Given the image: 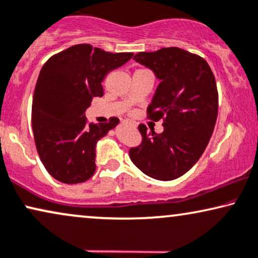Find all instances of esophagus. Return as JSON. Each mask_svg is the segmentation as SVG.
<instances>
[{
	"label": "esophagus",
	"mask_w": 258,
	"mask_h": 258,
	"mask_svg": "<svg viewBox=\"0 0 258 258\" xmlns=\"http://www.w3.org/2000/svg\"><path fill=\"white\" fill-rule=\"evenodd\" d=\"M123 123H126V125H132V123L128 122V121H123Z\"/></svg>",
	"instance_id": "34e87169"
}]
</instances>
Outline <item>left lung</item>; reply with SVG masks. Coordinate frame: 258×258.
I'll list each match as a JSON object with an SVG mask.
<instances>
[{"label": "left lung", "instance_id": "left-lung-1", "mask_svg": "<svg viewBox=\"0 0 258 258\" xmlns=\"http://www.w3.org/2000/svg\"><path fill=\"white\" fill-rule=\"evenodd\" d=\"M133 59L161 81L148 118L163 119L164 131L148 135L146 126L139 125L142 144L130 150V158L150 177L175 180L199 161L213 133L218 115L216 78L204 58L180 47L139 52Z\"/></svg>", "mask_w": 258, "mask_h": 258}]
</instances>
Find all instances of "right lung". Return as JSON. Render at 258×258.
<instances>
[{"label":"right lung","mask_w":258,"mask_h":258,"mask_svg":"<svg viewBox=\"0 0 258 258\" xmlns=\"http://www.w3.org/2000/svg\"><path fill=\"white\" fill-rule=\"evenodd\" d=\"M133 53H110L89 44L74 45L52 56L39 74L32 105L34 142L52 177L75 184L89 180L96 169L97 142L118 125L88 123L86 109L103 95L106 75Z\"/></svg>","instance_id":"obj_1"}]
</instances>
